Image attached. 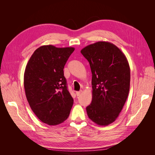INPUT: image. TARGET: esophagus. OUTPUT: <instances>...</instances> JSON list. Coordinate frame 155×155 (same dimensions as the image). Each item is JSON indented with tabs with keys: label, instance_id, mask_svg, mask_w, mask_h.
<instances>
[{
	"label": "esophagus",
	"instance_id": "1",
	"mask_svg": "<svg viewBox=\"0 0 155 155\" xmlns=\"http://www.w3.org/2000/svg\"><path fill=\"white\" fill-rule=\"evenodd\" d=\"M81 93H82V91H78V92H76V95H77V96H80Z\"/></svg>",
	"mask_w": 155,
	"mask_h": 155
}]
</instances>
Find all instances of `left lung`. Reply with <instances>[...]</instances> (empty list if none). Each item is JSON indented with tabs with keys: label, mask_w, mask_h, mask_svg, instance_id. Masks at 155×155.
<instances>
[{
	"label": "left lung",
	"mask_w": 155,
	"mask_h": 155,
	"mask_svg": "<svg viewBox=\"0 0 155 155\" xmlns=\"http://www.w3.org/2000/svg\"><path fill=\"white\" fill-rule=\"evenodd\" d=\"M92 74V103L87 107L88 118L107 126L118 118L128 97L130 67L125 55L109 42L98 41L81 50Z\"/></svg>",
	"instance_id": "8db88e82"
}]
</instances>
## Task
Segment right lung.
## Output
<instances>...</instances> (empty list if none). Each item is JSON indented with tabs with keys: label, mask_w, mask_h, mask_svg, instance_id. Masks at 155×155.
<instances>
[{
	"label": "right lung",
	"mask_w": 155,
	"mask_h": 155,
	"mask_svg": "<svg viewBox=\"0 0 155 155\" xmlns=\"http://www.w3.org/2000/svg\"><path fill=\"white\" fill-rule=\"evenodd\" d=\"M74 50L42 46L35 50L26 64L24 87L28 102L37 118L49 125L66 120L73 105L63 68Z\"/></svg>",
	"instance_id": "add662e5"
}]
</instances>
